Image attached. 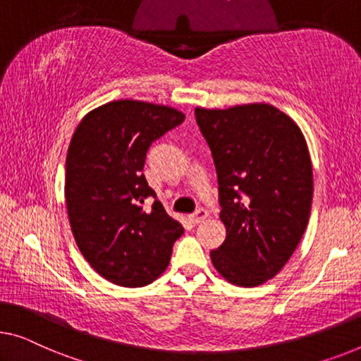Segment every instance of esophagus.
<instances>
[{
	"mask_svg": "<svg viewBox=\"0 0 361 361\" xmlns=\"http://www.w3.org/2000/svg\"><path fill=\"white\" fill-rule=\"evenodd\" d=\"M207 215H209V212L206 211V209H197L195 214L190 215V222L191 224H201L207 219Z\"/></svg>",
	"mask_w": 361,
	"mask_h": 361,
	"instance_id": "esophagus-1",
	"label": "esophagus"
}]
</instances>
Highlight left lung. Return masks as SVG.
Returning <instances> with one entry per match:
<instances>
[{"mask_svg": "<svg viewBox=\"0 0 361 361\" xmlns=\"http://www.w3.org/2000/svg\"><path fill=\"white\" fill-rule=\"evenodd\" d=\"M217 170L227 236L211 259L238 287L274 279L297 250L310 220L313 165L300 126L269 104L196 106Z\"/></svg>", "mask_w": 361, "mask_h": 361, "instance_id": "1", "label": "left lung"}]
</instances>
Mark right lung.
Wrapping results in <instances>:
<instances>
[{
  "mask_svg": "<svg viewBox=\"0 0 361 361\" xmlns=\"http://www.w3.org/2000/svg\"><path fill=\"white\" fill-rule=\"evenodd\" d=\"M185 113L142 100H113L85 115L66 155L64 199L79 251L97 274L120 287L162 276L183 233L142 175L147 149Z\"/></svg>",
  "mask_w": 361,
  "mask_h": 361,
  "instance_id": "right-lung-1",
  "label": "right lung"
}]
</instances>
